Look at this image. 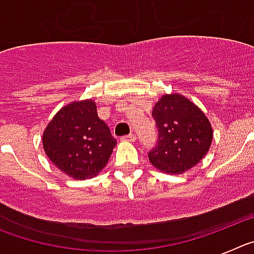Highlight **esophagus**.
<instances>
[{
    "instance_id": "obj_1",
    "label": "esophagus",
    "mask_w": 254,
    "mask_h": 254,
    "mask_svg": "<svg viewBox=\"0 0 254 254\" xmlns=\"http://www.w3.org/2000/svg\"><path fill=\"white\" fill-rule=\"evenodd\" d=\"M134 140H136V137H134L133 133H129L127 134V136H123L122 137V141H126V142H133Z\"/></svg>"
}]
</instances>
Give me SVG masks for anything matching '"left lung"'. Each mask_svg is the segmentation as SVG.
<instances>
[{"instance_id": "1", "label": "left lung", "mask_w": 254, "mask_h": 254, "mask_svg": "<svg viewBox=\"0 0 254 254\" xmlns=\"http://www.w3.org/2000/svg\"><path fill=\"white\" fill-rule=\"evenodd\" d=\"M159 140L149 160L167 174H183L210 150L214 131L206 114L181 94H165L152 109Z\"/></svg>"}]
</instances>
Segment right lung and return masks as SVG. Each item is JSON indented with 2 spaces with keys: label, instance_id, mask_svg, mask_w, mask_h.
I'll use <instances>...</instances> for the list:
<instances>
[{
  "label": "right lung",
  "instance_id": "add662e5",
  "mask_svg": "<svg viewBox=\"0 0 254 254\" xmlns=\"http://www.w3.org/2000/svg\"><path fill=\"white\" fill-rule=\"evenodd\" d=\"M42 142L49 160L76 181L98 176L117 145L109 127L98 117L93 99L61 108L47 125Z\"/></svg>",
  "mask_w": 254,
  "mask_h": 254
}]
</instances>
